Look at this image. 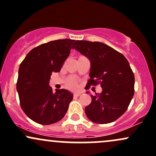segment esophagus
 <instances>
[{
	"label": "esophagus",
	"mask_w": 156,
	"mask_h": 156,
	"mask_svg": "<svg viewBox=\"0 0 156 156\" xmlns=\"http://www.w3.org/2000/svg\"><path fill=\"white\" fill-rule=\"evenodd\" d=\"M81 95V93L80 92H76L73 94V97H78Z\"/></svg>",
	"instance_id": "34e87169"
}]
</instances>
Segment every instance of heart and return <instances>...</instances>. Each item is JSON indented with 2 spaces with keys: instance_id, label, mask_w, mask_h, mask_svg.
I'll use <instances>...</instances> for the list:
<instances>
[{
  "instance_id": "obj_1",
  "label": "heart",
  "mask_w": 156,
  "mask_h": 156,
  "mask_svg": "<svg viewBox=\"0 0 156 156\" xmlns=\"http://www.w3.org/2000/svg\"><path fill=\"white\" fill-rule=\"evenodd\" d=\"M79 80L76 76H71L68 79L67 82H66V85L68 87L71 89H75L78 87Z\"/></svg>"
}]
</instances>
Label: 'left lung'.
I'll return each instance as SVG.
<instances>
[{"mask_svg":"<svg viewBox=\"0 0 156 156\" xmlns=\"http://www.w3.org/2000/svg\"><path fill=\"white\" fill-rule=\"evenodd\" d=\"M72 48L90 59V79L86 87L100 84L102 91L91 95L85 109L91 122L108 124L125 113L134 95V73L125 57L100 42L76 40ZM88 93V92H87Z\"/></svg>","mask_w":156,"mask_h":156,"instance_id":"left-lung-1","label":"left lung"}]
</instances>
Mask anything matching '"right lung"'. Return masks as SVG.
<instances>
[{
	"label": "right lung",
	"instance_id": "1",
	"mask_svg": "<svg viewBox=\"0 0 156 156\" xmlns=\"http://www.w3.org/2000/svg\"><path fill=\"white\" fill-rule=\"evenodd\" d=\"M74 40L62 39L43 43L31 50L20 65L17 90L22 110L40 125L63 118L73 94L66 89L54 93L49 86L52 72H59L70 55Z\"/></svg>",
	"mask_w": 156,
	"mask_h": 156
}]
</instances>
